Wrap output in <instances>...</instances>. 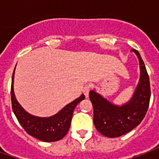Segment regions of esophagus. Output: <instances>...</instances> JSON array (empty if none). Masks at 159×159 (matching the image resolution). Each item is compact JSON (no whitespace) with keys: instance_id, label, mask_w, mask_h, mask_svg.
<instances>
[{"instance_id":"1","label":"esophagus","mask_w":159,"mask_h":159,"mask_svg":"<svg viewBox=\"0 0 159 159\" xmlns=\"http://www.w3.org/2000/svg\"><path fill=\"white\" fill-rule=\"evenodd\" d=\"M89 91H90V85H86V86L84 87L83 92L86 98H89Z\"/></svg>"}]
</instances>
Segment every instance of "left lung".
Instances as JSON below:
<instances>
[{
    "instance_id": "8db88e82",
    "label": "left lung",
    "mask_w": 159,
    "mask_h": 159,
    "mask_svg": "<svg viewBox=\"0 0 159 159\" xmlns=\"http://www.w3.org/2000/svg\"><path fill=\"white\" fill-rule=\"evenodd\" d=\"M140 64V79L132 98L118 106L111 103L94 89L89 92L93 107V123L104 136L119 137L138 126L146 116L151 97L150 81L146 66L137 50L132 49Z\"/></svg>"
}]
</instances>
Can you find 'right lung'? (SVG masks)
I'll return each instance as SVG.
<instances>
[{"mask_svg": "<svg viewBox=\"0 0 159 159\" xmlns=\"http://www.w3.org/2000/svg\"><path fill=\"white\" fill-rule=\"evenodd\" d=\"M16 68V66H15ZM13 70L11 86V99H12V111L15 114L19 123L30 135L45 142H52L62 139L66 135L70 126L73 111L77 104L85 99V95L82 94L72 102H70L62 108L58 113L48 117H36L28 113L20 104L18 102L13 89Z\"/></svg>", "mask_w": 159, "mask_h": 159, "instance_id": "add662e5", "label": "right lung"}]
</instances>
